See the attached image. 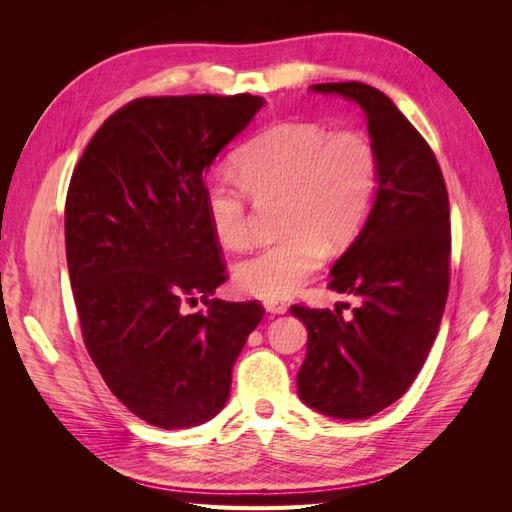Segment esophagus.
Wrapping results in <instances>:
<instances>
[{
	"instance_id": "esophagus-1",
	"label": "esophagus",
	"mask_w": 512,
	"mask_h": 512,
	"mask_svg": "<svg viewBox=\"0 0 512 512\" xmlns=\"http://www.w3.org/2000/svg\"><path fill=\"white\" fill-rule=\"evenodd\" d=\"M265 309L269 314H286L288 305L284 301H277V299H267L265 301Z\"/></svg>"
}]
</instances>
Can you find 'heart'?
<instances>
[{"mask_svg": "<svg viewBox=\"0 0 512 512\" xmlns=\"http://www.w3.org/2000/svg\"><path fill=\"white\" fill-rule=\"evenodd\" d=\"M237 177L205 188L209 226L228 250L250 245V196L282 198L277 241L235 267L241 292L282 299L312 277L327 254L352 243L378 196V156L359 130L286 121L260 132L235 158Z\"/></svg>", "mask_w": 512, "mask_h": 512, "instance_id": "heart-1", "label": "heart"}]
</instances>
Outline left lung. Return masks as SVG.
I'll return each mask as SVG.
<instances>
[{
    "mask_svg": "<svg viewBox=\"0 0 512 512\" xmlns=\"http://www.w3.org/2000/svg\"><path fill=\"white\" fill-rule=\"evenodd\" d=\"M361 104L378 156V196L365 228L331 269L329 288L359 305H292L307 327L299 397L333 418H367L391 406L421 371L451 284V209L436 153L380 89L312 85Z\"/></svg>",
    "mask_w": 512,
    "mask_h": 512,
    "instance_id": "8db88e82",
    "label": "left lung"
}]
</instances>
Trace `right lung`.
Segmentation results:
<instances>
[{
	"instance_id": "right-lung-1",
	"label": "right lung",
	"mask_w": 512,
	"mask_h": 512,
	"mask_svg": "<svg viewBox=\"0 0 512 512\" xmlns=\"http://www.w3.org/2000/svg\"><path fill=\"white\" fill-rule=\"evenodd\" d=\"M260 96H145L108 117L66 196V258L85 348L108 389L162 429L196 427L230 395L260 301L209 299L226 282L205 213L215 156ZM206 301L190 315L185 304Z\"/></svg>"
}]
</instances>
